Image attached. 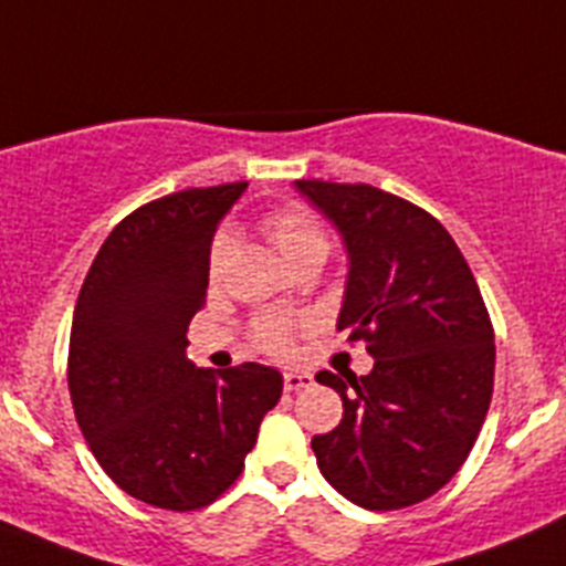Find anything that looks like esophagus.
Wrapping results in <instances>:
<instances>
[{"mask_svg": "<svg viewBox=\"0 0 566 566\" xmlns=\"http://www.w3.org/2000/svg\"><path fill=\"white\" fill-rule=\"evenodd\" d=\"M308 385H314L312 374H303V371L283 374V388H286V391H300V388H308Z\"/></svg>", "mask_w": 566, "mask_h": 566, "instance_id": "34e87169", "label": "esophagus"}]
</instances>
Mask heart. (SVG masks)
Here are the masks:
<instances>
[{
  "label": "heart",
  "mask_w": 566,
  "mask_h": 566,
  "mask_svg": "<svg viewBox=\"0 0 566 566\" xmlns=\"http://www.w3.org/2000/svg\"><path fill=\"white\" fill-rule=\"evenodd\" d=\"M263 234L274 243L283 258L292 263L294 269L300 263H306L312 258H326L328 240L323 227L314 221L312 214L303 207H280L263 218ZM232 238L227 232H221L212 240L209 247V280L218 283L227 272L229 260H232ZM297 328H303V319L289 317V314H263L252 323V339L258 348L269 354H286L292 348V339L297 334Z\"/></svg>",
  "instance_id": "1"
}]
</instances>
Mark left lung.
I'll return each instance as SVG.
<instances>
[{
  "label": "left lung",
  "mask_w": 566,
  "mask_h": 566,
  "mask_svg": "<svg viewBox=\"0 0 566 566\" xmlns=\"http://www.w3.org/2000/svg\"><path fill=\"white\" fill-rule=\"evenodd\" d=\"M343 234L348 283L337 328L371 374L319 371L343 399L312 439L319 473L365 510L424 502L457 476L493 397L496 345L476 277L448 229L368 184L294 181Z\"/></svg>",
  "instance_id": "1"
}]
</instances>
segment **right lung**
<instances>
[{"mask_svg":"<svg viewBox=\"0 0 566 566\" xmlns=\"http://www.w3.org/2000/svg\"><path fill=\"white\" fill-rule=\"evenodd\" d=\"M247 184L184 189L127 214L78 292L67 385L109 479L138 502L201 510L227 493L283 394L274 368H195L187 328L209 286V247Z\"/></svg>","mask_w":566,"mask_h":566,"instance_id":"obj_1","label":"right lung"}]
</instances>
